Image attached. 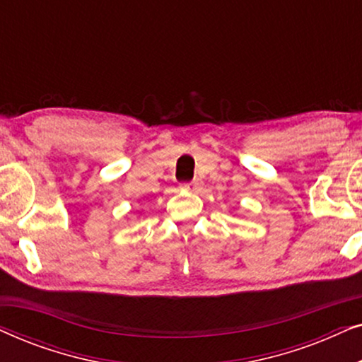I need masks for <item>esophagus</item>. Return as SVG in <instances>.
Wrapping results in <instances>:
<instances>
[{"label": "esophagus", "mask_w": 362, "mask_h": 362, "mask_svg": "<svg viewBox=\"0 0 362 362\" xmlns=\"http://www.w3.org/2000/svg\"><path fill=\"white\" fill-rule=\"evenodd\" d=\"M182 187H185V189H187V191L196 192V191H199L201 187H202V181L201 180H196V181H192V182H187V185H185Z\"/></svg>", "instance_id": "esophagus-1"}]
</instances>
